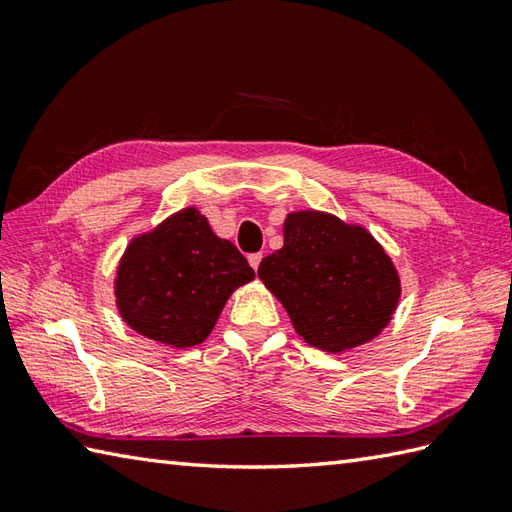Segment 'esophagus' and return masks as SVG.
I'll use <instances>...</instances> for the list:
<instances>
[{
  "label": "esophagus",
  "mask_w": 512,
  "mask_h": 512,
  "mask_svg": "<svg viewBox=\"0 0 512 512\" xmlns=\"http://www.w3.org/2000/svg\"><path fill=\"white\" fill-rule=\"evenodd\" d=\"M248 264L253 266V270H257V268H259V264H262V253H253V255H248Z\"/></svg>",
  "instance_id": "obj_1"
}]
</instances>
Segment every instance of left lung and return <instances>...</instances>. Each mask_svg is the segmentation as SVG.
<instances>
[{"instance_id": "8db88e82", "label": "left lung", "mask_w": 512, "mask_h": 512, "mask_svg": "<svg viewBox=\"0 0 512 512\" xmlns=\"http://www.w3.org/2000/svg\"><path fill=\"white\" fill-rule=\"evenodd\" d=\"M257 275L303 341L332 354L372 341L400 297L396 268L376 239L317 211L288 215L284 248L264 257Z\"/></svg>"}]
</instances>
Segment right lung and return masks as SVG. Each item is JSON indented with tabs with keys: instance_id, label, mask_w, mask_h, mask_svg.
<instances>
[{
	"instance_id": "1",
	"label": "right lung",
	"mask_w": 512,
	"mask_h": 512,
	"mask_svg": "<svg viewBox=\"0 0 512 512\" xmlns=\"http://www.w3.org/2000/svg\"><path fill=\"white\" fill-rule=\"evenodd\" d=\"M253 277L246 257L206 217L184 209L129 244L116 301L129 328L184 350L209 336L231 292Z\"/></svg>"
}]
</instances>
